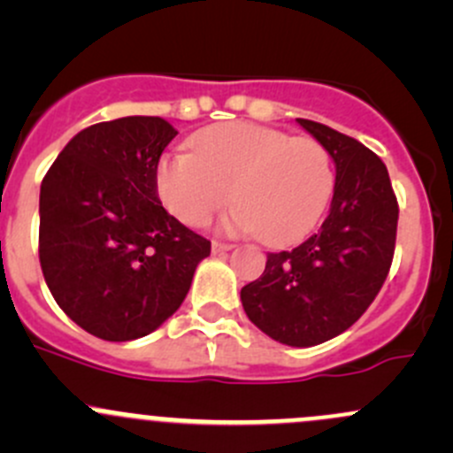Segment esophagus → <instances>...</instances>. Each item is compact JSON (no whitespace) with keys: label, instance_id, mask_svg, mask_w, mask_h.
<instances>
[{"label":"esophagus","instance_id":"esophagus-1","mask_svg":"<svg viewBox=\"0 0 453 453\" xmlns=\"http://www.w3.org/2000/svg\"><path fill=\"white\" fill-rule=\"evenodd\" d=\"M232 245L230 243H219V241H212V254H223L230 252Z\"/></svg>","mask_w":453,"mask_h":453}]
</instances>
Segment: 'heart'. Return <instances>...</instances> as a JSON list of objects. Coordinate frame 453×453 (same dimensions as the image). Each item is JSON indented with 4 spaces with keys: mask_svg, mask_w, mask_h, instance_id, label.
I'll use <instances>...</instances> for the list:
<instances>
[{
    "mask_svg": "<svg viewBox=\"0 0 453 453\" xmlns=\"http://www.w3.org/2000/svg\"><path fill=\"white\" fill-rule=\"evenodd\" d=\"M164 208L184 226H203L230 201L221 219L230 234H263L273 248L311 234L331 203V153L311 138L250 122H226L190 138V153L166 155L155 168ZM233 195H229V190Z\"/></svg>",
    "mask_w": 453,
    "mask_h": 453,
    "instance_id": "obj_1",
    "label": "heart"
}]
</instances>
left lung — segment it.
Instances as JSON below:
<instances>
[{
    "label": "left lung",
    "mask_w": 453,
    "mask_h": 453,
    "mask_svg": "<svg viewBox=\"0 0 453 453\" xmlns=\"http://www.w3.org/2000/svg\"><path fill=\"white\" fill-rule=\"evenodd\" d=\"M331 153L335 190L315 234L267 254L263 276L241 289L256 326L280 344L307 349L353 326L390 272L399 205L388 168L362 142L298 118Z\"/></svg>",
    "instance_id": "8db88e82"
}]
</instances>
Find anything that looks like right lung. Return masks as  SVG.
Segmentation results:
<instances>
[{
    "instance_id": "add662e5",
    "label": "right lung",
    "mask_w": 453,
    "mask_h": 453,
    "mask_svg": "<svg viewBox=\"0 0 453 453\" xmlns=\"http://www.w3.org/2000/svg\"><path fill=\"white\" fill-rule=\"evenodd\" d=\"M177 131L127 116L76 134L43 177L39 260L50 294L81 328L131 342L184 303L210 241L164 210L159 155Z\"/></svg>"
}]
</instances>
